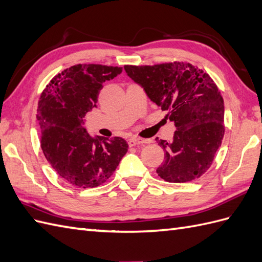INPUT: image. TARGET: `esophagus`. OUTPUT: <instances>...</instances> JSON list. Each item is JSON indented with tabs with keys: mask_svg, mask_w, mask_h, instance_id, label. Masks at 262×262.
<instances>
[{
	"mask_svg": "<svg viewBox=\"0 0 262 262\" xmlns=\"http://www.w3.org/2000/svg\"><path fill=\"white\" fill-rule=\"evenodd\" d=\"M143 143H146V141L143 139H140V138H137V137H132V138L129 139L130 146L138 145V144H143Z\"/></svg>",
	"mask_w": 262,
	"mask_h": 262,
	"instance_id": "34e87169",
	"label": "esophagus"
}]
</instances>
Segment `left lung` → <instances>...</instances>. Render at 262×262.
I'll return each instance as SVG.
<instances>
[{
	"instance_id": "8db88e82",
	"label": "left lung",
	"mask_w": 262,
	"mask_h": 262,
	"mask_svg": "<svg viewBox=\"0 0 262 262\" xmlns=\"http://www.w3.org/2000/svg\"><path fill=\"white\" fill-rule=\"evenodd\" d=\"M124 70L176 125L171 142L157 138L164 151L158 176L173 183L200 178L212 164L225 135V105L213 80L186 62Z\"/></svg>"
}]
</instances>
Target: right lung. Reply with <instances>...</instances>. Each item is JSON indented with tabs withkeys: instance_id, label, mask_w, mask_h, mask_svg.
<instances>
[{
	"instance_id": "right-lung-1",
	"label": "right lung",
	"mask_w": 262,
	"mask_h": 262,
	"mask_svg": "<svg viewBox=\"0 0 262 262\" xmlns=\"http://www.w3.org/2000/svg\"><path fill=\"white\" fill-rule=\"evenodd\" d=\"M121 72L118 67L76 64L55 75L41 94L36 114L41 148L51 167L72 186H101L127 152L124 139L93 138L83 126L103 83Z\"/></svg>"
}]
</instances>
